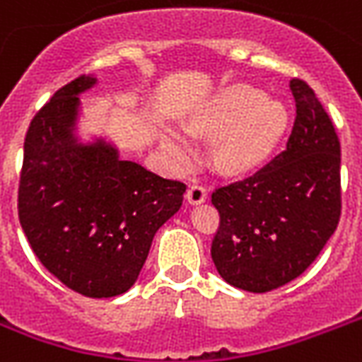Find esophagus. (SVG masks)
I'll use <instances>...</instances> for the list:
<instances>
[{"mask_svg":"<svg viewBox=\"0 0 362 362\" xmlns=\"http://www.w3.org/2000/svg\"><path fill=\"white\" fill-rule=\"evenodd\" d=\"M186 199L187 203H192V205H201V203H205L206 201L205 186H201V184H193V186L187 187Z\"/></svg>","mask_w":362,"mask_h":362,"instance_id":"esophagus-1","label":"esophagus"}]
</instances>
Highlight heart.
<instances>
[{
	"instance_id": "b5f03b06",
	"label": "heart",
	"mask_w": 362,
	"mask_h": 362,
	"mask_svg": "<svg viewBox=\"0 0 362 362\" xmlns=\"http://www.w3.org/2000/svg\"><path fill=\"white\" fill-rule=\"evenodd\" d=\"M288 114L279 100L264 98L248 85H233L189 121V132L214 138L212 161L228 175H239L266 161L279 144ZM173 156L187 165L195 159V146L180 132H167Z\"/></svg>"
}]
</instances>
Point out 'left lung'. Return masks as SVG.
Instances as JSON below:
<instances>
[{"label":"left lung","instance_id":"left-lung-1","mask_svg":"<svg viewBox=\"0 0 362 362\" xmlns=\"http://www.w3.org/2000/svg\"><path fill=\"white\" fill-rule=\"evenodd\" d=\"M296 119L285 151L212 192L220 226L211 256L230 285L269 292L313 264L341 214L340 140L302 79H292Z\"/></svg>","mask_w":362,"mask_h":362}]
</instances>
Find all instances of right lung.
<instances>
[{
    "label": "right lung",
    "instance_id": "right-lung-1",
    "mask_svg": "<svg viewBox=\"0 0 362 362\" xmlns=\"http://www.w3.org/2000/svg\"><path fill=\"white\" fill-rule=\"evenodd\" d=\"M79 76L34 115L24 138L18 220L40 262L68 288L119 296L134 285L156 231L178 212L186 184L123 161L104 140L77 144Z\"/></svg>",
    "mask_w": 362,
    "mask_h": 362
}]
</instances>
